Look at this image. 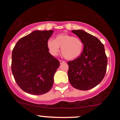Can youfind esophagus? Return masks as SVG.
I'll return each mask as SVG.
<instances>
[{"label": "esophagus", "mask_w": 120, "mask_h": 120, "mask_svg": "<svg viewBox=\"0 0 120 120\" xmlns=\"http://www.w3.org/2000/svg\"><path fill=\"white\" fill-rule=\"evenodd\" d=\"M59 62H60V64H62V63H64L65 61H62V60H60V61H59Z\"/></svg>", "instance_id": "1"}]
</instances>
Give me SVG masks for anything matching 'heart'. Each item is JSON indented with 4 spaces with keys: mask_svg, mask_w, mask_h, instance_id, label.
<instances>
[{
    "mask_svg": "<svg viewBox=\"0 0 120 120\" xmlns=\"http://www.w3.org/2000/svg\"><path fill=\"white\" fill-rule=\"evenodd\" d=\"M83 41L77 37L62 33L57 35L55 40L49 39L47 47L50 54L53 56L58 55L61 48V53L65 59L73 60L79 57L83 50Z\"/></svg>",
    "mask_w": 120,
    "mask_h": 120,
    "instance_id": "b5f03b06",
    "label": "heart"
}]
</instances>
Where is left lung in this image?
I'll return each mask as SVG.
<instances>
[{
    "mask_svg": "<svg viewBox=\"0 0 120 120\" xmlns=\"http://www.w3.org/2000/svg\"><path fill=\"white\" fill-rule=\"evenodd\" d=\"M84 44L79 57L68 61L70 83L79 90H88L99 84L106 71L107 59L104 45L97 38L83 30H73Z\"/></svg>",
    "mask_w": 120,
    "mask_h": 120,
    "instance_id": "1",
    "label": "left lung"
}]
</instances>
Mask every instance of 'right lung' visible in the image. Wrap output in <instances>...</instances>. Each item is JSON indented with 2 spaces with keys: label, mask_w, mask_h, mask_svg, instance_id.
<instances>
[{
  "label": "right lung",
  "mask_w": 120,
  "mask_h": 120,
  "mask_svg": "<svg viewBox=\"0 0 120 120\" xmlns=\"http://www.w3.org/2000/svg\"><path fill=\"white\" fill-rule=\"evenodd\" d=\"M53 30H34L20 38L12 50L11 70L23 91L41 95L52 88L59 61L50 54L47 41Z\"/></svg>",
  "instance_id": "add662e5"
}]
</instances>
